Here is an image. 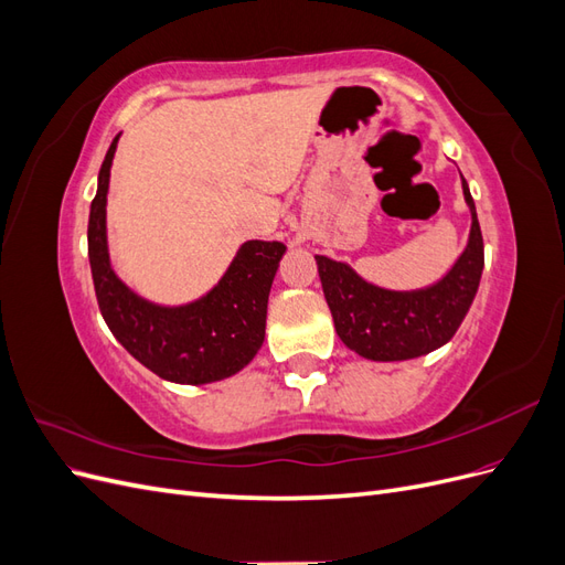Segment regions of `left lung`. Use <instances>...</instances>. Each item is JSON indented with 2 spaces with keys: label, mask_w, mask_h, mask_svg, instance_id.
<instances>
[{
  "label": "left lung",
  "mask_w": 565,
  "mask_h": 565,
  "mask_svg": "<svg viewBox=\"0 0 565 565\" xmlns=\"http://www.w3.org/2000/svg\"><path fill=\"white\" fill-rule=\"evenodd\" d=\"M471 207L469 245L440 282L417 292H391L365 282L353 268L316 256L334 330L344 344L367 361H407L448 344L478 292L483 273V235L467 181Z\"/></svg>",
  "instance_id": "1"
}]
</instances>
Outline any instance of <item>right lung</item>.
<instances>
[{
    "label": "right lung",
    "mask_w": 565,
    "mask_h": 565,
    "mask_svg": "<svg viewBox=\"0 0 565 565\" xmlns=\"http://www.w3.org/2000/svg\"><path fill=\"white\" fill-rule=\"evenodd\" d=\"M117 139L100 164L87 231L100 316L119 344L158 377L177 384L226 380L249 365L264 344L268 292L285 245L245 243L226 276L200 301L164 309L139 299L113 273L106 245V195Z\"/></svg>",
    "instance_id": "right-lung-1"
}]
</instances>
